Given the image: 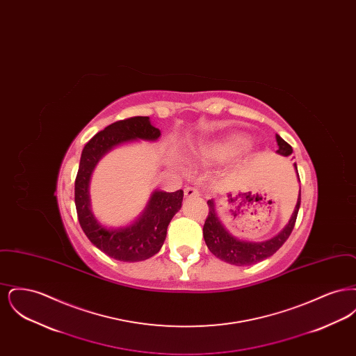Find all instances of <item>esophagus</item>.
Listing matches in <instances>:
<instances>
[{"mask_svg":"<svg viewBox=\"0 0 356 356\" xmlns=\"http://www.w3.org/2000/svg\"><path fill=\"white\" fill-rule=\"evenodd\" d=\"M184 195H186V197H193V196H199L200 192L193 186H186L184 189Z\"/></svg>","mask_w":356,"mask_h":356,"instance_id":"esophagus-1","label":"esophagus"}]
</instances>
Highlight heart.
<instances>
[{
	"label": "heart",
	"mask_w": 356,
	"mask_h": 356,
	"mask_svg": "<svg viewBox=\"0 0 356 356\" xmlns=\"http://www.w3.org/2000/svg\"><path fill=\"white\" fill-rule=\"evenodd\" d=\"M248 145V140L244 136H231L228 140L219 144L207 145L199 149L197 160H216L224 161L243 152Z\"/></svg>",
	"instance_id": "1"
}]
</instances>
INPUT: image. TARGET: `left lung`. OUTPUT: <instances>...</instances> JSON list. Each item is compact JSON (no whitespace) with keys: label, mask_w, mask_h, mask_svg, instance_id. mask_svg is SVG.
Returning a JSON list of instances; mask_svg holds the SVG:
<instances>
[{"label":"left lung","mask_w":356,"mask_h":356,"mask_svg":"<svg viewBox=\"0 0 356 356\" xmlns=\"http://www.w3.org/2000/svg\"><path fill=\"white\" fill-rule=\"evenodd\" d=\"M276 143L279 147L276 153L282 156H289L292 153V147L279 135H276ZM293 167L298 173L296 164H293ZM298 179H299V173H298ZM207 204L209 208V213L204 222L203 235L208 250L216 257L229 264L251 266L270 257L286 243V240L295 227V221L300 208V191L298 196V203L295 205L293 213L288 221L287 225L276 236L264 241H248V240H240L237 237L232 236L219 219L215 202L208 200Z\"/></svg>","instance_id":"8db88e82"}]
</instances>
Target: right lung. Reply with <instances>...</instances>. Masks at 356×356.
<instances>
[{
  "mask_svg": "<svg viewBox=\"0 0 356 356\" xmlns=\"http://www.w3.org/2000/svg\"><path fill=\"white\" fill-rule=\"evenodd\" d=\"M161 135L149 118H131L108 125L84 147L74 181L77 218L86 237L104 254L120 261H141L157 254L167 237L172 218L179 212L184 192L156 189L143 213L125 227H105L90 208L89 183L97 163L113 148L137 140L156 141Z\"/></svg>",
  "mask_w": 356,
  "mask_h": 356,
  "instance_id": "add662e5",
  "label": "right lung"
}]
</instances>
